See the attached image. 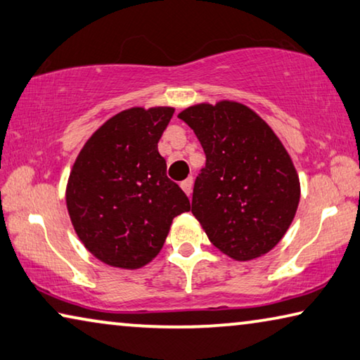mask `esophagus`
Wrapping results in <instances>:
<instances>
[{"mask_svg": "<svg viewBox=\"0 0 360 360\" xmlns=\"http://www.w3.org/2000/svg\"><path fill=\"white\" fill-rule=\"evenodd\" d=\"M192 186H193V179L192 178H187L181 182V189L184 191L187 195H191L192 193Z\"/></svg>", "mask_w": 360, "mask_h": 360, "instance_id": "obj_1", "label": "esophagus"}]
</instances>
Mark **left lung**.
I'll list each match as a JSON object with an SVG mask.
<instances>
[{
  "mask_svg": "<svg viewBox=\"0 0 360 360\" xmlns=\"http://www.w3.org/2000/svg\"><path fill=\"white\" fill-rule=\"evenodd\" d=\"M178 117L207 155L193 186L192 213L210 242L236 261L271 252L292 224L301 195L298 171L282 141L237 101L193 104Z\"/></svg>",
  "mask_w": 360,
  "mask_h": 360,
  "instance_id": "left-lung-1",
  "label": "left lung"
}]
</instances>
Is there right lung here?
I'll list each match as a JSON object with an SVG mask.
<instances>
[{
	"label": "right lung",
	"mask_w": 360,
	"mask_h": 360,
	"mask_svg": "<svg viewBox=\"0 0 360 360\" xmlns=\"http://www.w3.org/2000/svg\"><path fill=\"white\" fill-rule=\"evenodd\" d=\"M174 108L129 107L84 142L65 202L84 248L107 266L139 269L155 258L176 216L191 202L167 176L158 141Z\"/></svg>",
	"instance_id": "1"
}]
</instances>
